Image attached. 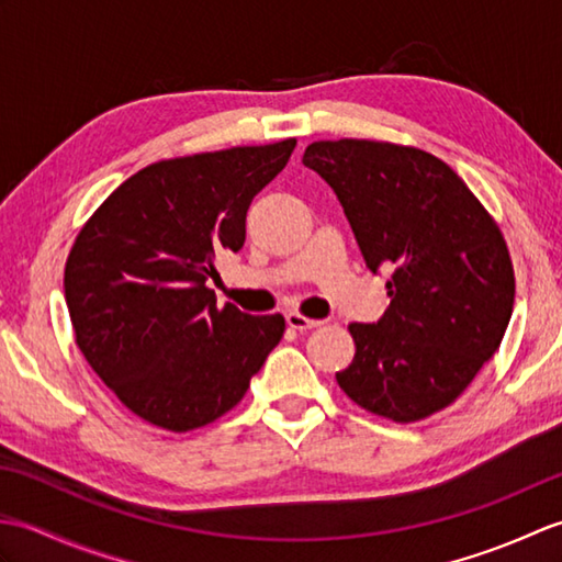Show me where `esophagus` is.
<instances>
[{
    "instance_id": "1",
    "label": "esophagus",
    "mask_w": 562,
    "mask_h": 562,
    "mask_svg": "<svg viewBox=\"0 0 562 562\" xmlns=\"http://www.w3.org/2000/svg\"><path fill=\"white\" fill-rule=\"evenodd\" d=\"M321 324H324V321L306 318V316L296 314V312H290V314H288V326L294 328V330H312V328H316V326H321Z\"/></svg>"
}]
</instances>
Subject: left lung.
<instances>
[{
    "label": "left lung",
    "instance_id": "obj_1",
    "mask_svg": "<svg viewBox=\"0 0 562 562\" xmlns=\"http://www.w3.org/2000/svg\"><path fill=\"white\" fill-rule=\"evenodd\" d=\"M302 161L336 190L367 268H393L379 324L348 326L355 357L338 386L401 425L445 411L497 352L515 306V268L493 214L417 147L326 139Z\"/></svg>",
    "mask_w": 562,
    "mask_h": 562
}]
</instances>
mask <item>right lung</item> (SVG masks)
Masks as SVG:
<instances>
[{
  "label": "right lung",
  "mask_w": 562,
  "mask_h": 562,
  "mask_svg": "<svg viewBox=\"0 0 562 562\" xmlns=\"http://www.w3.org/2000/svg\"><path fill=\"white\" fill-rule=\"evenodd\" d=\"M296 139L164 159L130 176L81 226L65 300L81 355L127 411L169 432L241 403L284 318L217 306L214 260L246 241V212Z\"/></svg>",
  "instance_id": "right-lung-1"
}]
</instances>
